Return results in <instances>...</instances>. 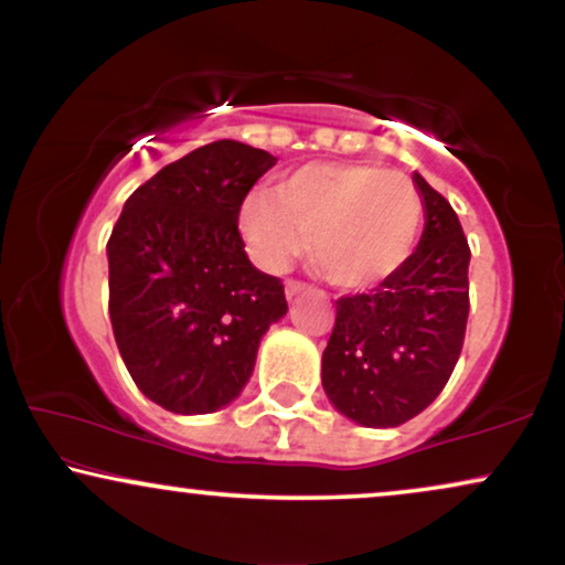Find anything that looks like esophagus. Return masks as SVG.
I'll use <instances>...</instances> for the list:
<instances>
[{"label":"esophagus","instance_id":"34e87169","mask_svg":"<svg viewBox=\"0 0 565 565\" xmlns=\"http://www.w3.org/2000/svg\"><path fill=\"white\" fill-rule=\"evenodd\" d=\"M306 290H308V285L300 282V280H288V282H285V296H288L290 300L296 298V296H300V292H306Z\"/></svg>","mask_w":565,"mask_h":565}]
</instances>
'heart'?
Returning a JSON list of instances; mask_svg holds the SVG:
<instances>
[{
	"mask_svg": "<svg viewBox=\"0 0 565 565\" xmlns=\"http://www.w3.org/2000/svg\"><path fill=\"white\" fill-rule=\"evenodd\" d=\"M424 200L398 169L352 161H313L277 190H257L238 207V231L252 259L280 273L306 252L331 285L365 290L412 257Z\"/></svg>",
	"mask_w": 565,
	"mask_h": 565,
	"instance_id": "heart-1",
	"label": "heart"
}]
</instances>
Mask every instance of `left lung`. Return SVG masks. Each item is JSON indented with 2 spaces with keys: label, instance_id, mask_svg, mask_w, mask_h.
Returning <instances> with one entry per match:
<instances>
[{
  "label": "left lung",
  "instance_id": "8db88e82",
  "mask_svg": "<svg viewBox=\"0 0 565 565\" xmlns=\"http://www.w3.org/2000/svg\"><path fill=\"white\" fill-rule=\"evenodd\" d=\"M424 198L422 242L396 273L337 300L321 383L337 412L362 427L422 414L458 365L470 311V246L452 205L414 174Z\"/></svg>",
  "mask_w": 565,
  "mask_h": 565
}]
</instances>
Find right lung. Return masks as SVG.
<instances>
[{"instance_id":"add662e5","label":"right lung","mask_w":565,"mask_h":565,"mask_svg":"<svg viewBox=\"0 0 565 565\" xmlns=\"http://www.w3.org/2000/svg\"><path fill=\"white\" fill-rule=\"evenodd\" d=\"M273 153L213 141L159 169L126 200L110 242V321L146 398L174 414L234 401L259 339L288 313L280 277L244 252L238 207Z\"/></svg>"}]
</instances>
